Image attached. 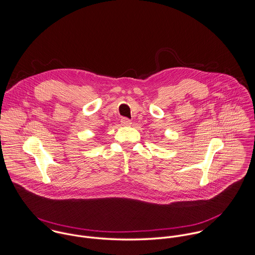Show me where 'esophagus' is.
<instances>
[{
	"mask_svg": "<svg viewBox=\"0 0 255 255\" xmlns=\"http://www.w3.org/2000/svg\"><path fill=\"white\" fill-rule=\"evenodd\" d=\"M121 124L124 125V126H129V125H131V120L128 119V118L123 117V118L121 119Z\"/></svg>",
	"mask_w": 255,
	"mask_h": 255,
	"instance_id": "obj_1",
	"label": "esophagus"
}]
</instances>
